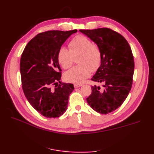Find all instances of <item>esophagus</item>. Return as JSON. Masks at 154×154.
<instances>
[{
  "mask_svg": "<svg viewBox=\"0 0 154 154\" xmlns=\"http://www.w3.org/2000/svg\"><path fill=\"white\" fill-rule=\"evenodd\" d=\"M74 88H78V87H82V84H74Z\"/></svg>",
  "mask_w": 154,
  "mask_h": 154,
  "instance_id": "1",
  "label": "esophagus"
}]
</instances>
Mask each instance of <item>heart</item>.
<instances>
[{"instance_id":"obj_1","label":"heart","mask_w":154,"mask_h":154,"mask_svg":"<svg viewBox=\"0 0 154 154\" xmlns=\"http://www.w3.org/2000/svg\"><path fill=\"white\" fill-rule=\"evenodd\" d=\"M69 49L62 47L58 52L57 58L63 69L71 67L74 57H78L79 66L74 67L64 74V78L69 82L80 84L91 75L92 71L99 68L102 60L100 48L87 37L77 35L70 41Z\"/></svg>"}]
</instances>
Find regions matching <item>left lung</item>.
Segmentation results:
<instances>
[{
  "mask_svg": "<svg viewBox=\"0 0 154 154\" xmlns=\"http://www.w3.org/2000/svg\"><path fill=\"white\" fill-rule=\"evenodd\" d=\"M101 51L100 66L92 80L103 87L92 86L88 104L97 112L107 114L122 105L132 85L134 61L131 48L124 37L109 28L79 30Z\"/></svg>",
  "mask_w": 154,
  "mask_h": 154,
  "instance_id": "1",
  "label": "left lung"
}]
</instances>
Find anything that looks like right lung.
Listing matches in <instances>:
<instances>
[{
    "label": "right lung",
    "instance_id": "1",
    "mask_svg": "<svg viewBox=\"0 0 154 154\" xmlns=\"http://www.w3.org/2000/svg\"><path fill=\"white\" fill-rule=\"evenodd\" d=\"M76 32L74 29L40 32L29 42L22 54L20 71L23 91L31 105L46 118L61 116L74 89L72 83L60 82L62 69L57 55L63 44Z\"/></svg>",
    "mask_w": 154,
    "mask_h": 154
}]
</instances>
